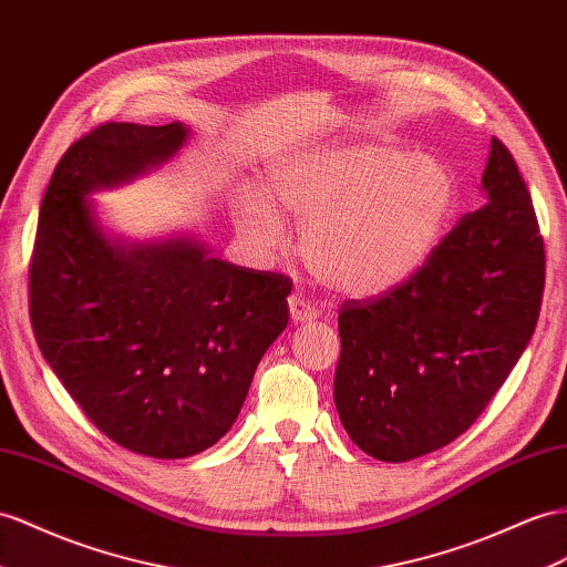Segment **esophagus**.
Returning a JSON list of instances; mask_svg holds the SVG:
<instances>
[{
  "label": "esophagus",
  "instance_id": "34e87169",
  "mask_svg": "<svg viewBox=\"0 0 567 567\" xmlns=\"http://www.w3.org/2000/svg\"><path fill=\"white\" fill-rule=\"evenodd\" d=\"M289 316L295 323H309L316 318V307L301 292H295L289 297Z\"/></svg>",
  "mask_w": 567,
  "mask_h": 567
}]
</instances>
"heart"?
<instances>
[{"mask_svg":"<svg viewBox=\"0 0 567 567\" xmlns=\"http://www.w3.org/2000/svg\"><path fill=\"white\" fill-rule=\"evenodd\" d=\"M453 192L439 159L352 141L287 157L270 172L268 196H239L235 225L268 258L287 244L280 210L297 217L299 249L316 278L340 295L371 297L424 264Z\"/></svg>","mask_w":567,"mask_h":567,"instance_id":"b5f03b06","label":"heart"}]
</instances>
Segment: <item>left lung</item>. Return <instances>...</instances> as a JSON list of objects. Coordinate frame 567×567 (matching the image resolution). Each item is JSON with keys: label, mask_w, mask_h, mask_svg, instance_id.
<instances>
[{"label": "left lung", "mask_w": 567, "mask_h": 567, "mask_svg": "<svg viewBox=\"0 0 567 567\" xmlns=\"http://www.w3.org/2000/svg\"><path fill=\"white\" fill-rule=\"evenodd\" d=\"M486 203L402 285L344 301L336 408L367 455L408 462L467 431L539 321L546 254L527 184L491 138Z\"/></svg>", "instance_id": "8db88e82"}]
</instances>
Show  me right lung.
I'll use <instances>...</instances> for the list:
<instances>
[{
	"mask_svg": "<svg viewBox=\"0 0 567 567\" xmlns=\"http://www.w3.org/2000/svg\"><path fill=\"white\" fill-rule=\"evenodd\" d=\"M179 122H110L62 155L42 198L31 260V323L42 357L107 439L177 460L237 422L260 357L289 321L285 275L210 258L196 237L110 239L97 188L177 153Z\"/></svg>",
	"mask_w": 567,
	"mask_h": 567,
	"instance_id": "right-lung-1",
	"label": "right lung"
}]
</instances>
